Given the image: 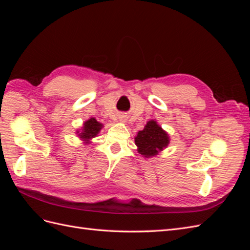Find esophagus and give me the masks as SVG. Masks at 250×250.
Listing matches in <instances>:
<instances>
[{
  "label": "esophagus",
  "instance_id": "1",
  "mask_svg": "<svg viewBox=\"0 0 250 250\" xmlns=\"http://www.w3.org/2000/svg\"><path fill=\"white\" fill-rule=\"evenodd\" d=\"M121 120H124V119H121Z\"/></svg>",
  "mask_w": 250,
  "mask_h": 250
}]
</instances>
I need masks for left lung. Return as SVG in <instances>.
<instances>
[{
  "mask_svg": "<svg viewBox=\"0 0 250 250\" xmlns=\"http://www.w3.org/2000/svg\"><path fill=\"white\" fill-rule=\"evenodd\" d=\"M134 142L142 155L146 157L154 156L168 146L169 135L157 125L155 121H149L145 128L139 131L134 138Z\"/></svg>",
  "mask_w": 250,
  "mask_h": 250,
  "instance_id": "left-lung-1",
  "label": "left lung"
}]
</instances>
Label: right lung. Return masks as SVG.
<instances>
[{"mask_svg": "<svg viewBox=\"0 0 250 250\" xmlns=\"http://www.w3.org/2000/svg\"><path fill=\"white\" fill-rule=\"evenodd\" d=\"M101 128H102V124L97 122L96 119L90 118L88 121H86L84 125H83V129L79 134V138L88 142L89 139L96 137L98 132L100 131Z\"/></svg>", "mask_w": 250, "mask_h": 250, "instance_id": "right-lung-1", "label": "right lung"}]
</instances>
